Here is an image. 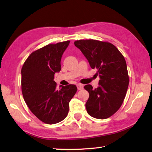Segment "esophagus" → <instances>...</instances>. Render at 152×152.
<instances>
[{
    "instance_id": "esophagus-1",
    "label": "esophagus",
    "mask_w": 152,
    "mask_h": 152,
    "mask_svg": "<svg viewBox=\"0 0 152 152\" xmlns=\"http://www.w3.org/2000/svg\"><path fill=\"white\" fill-rule=\"evenodd\" d=\"M77 88H78L79 90H81L83 88V85L82 84H77Z\"/></svg>"
}]
</instances>
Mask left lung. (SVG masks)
Returning a JSON list of instances; mask_svg holds the SVG:
<instances>
[{
	"label": "left lung",
	"instance_id": "1",
	"mask_svg": "<svg viewBox=\"0 0 152 152\" xmlns=\"http://www.w3.org/2000/svg\"><path fill=\"white\" fill-rule=\"evenodd\" d=\"M91 67L97 70L99 86L84 88L89 93L85 107L90 116L98 119L111 116L121 107L129 84L127 65L124 56L113 44L94 39L74 42Z\"/></svg>",
	"mask_w": 152,
	"mask_h": 152
}]
</instances>
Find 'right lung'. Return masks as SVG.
I'll use <instances>...</instances> for the list:
<instances>
[{"label":"right lung","instance_id":"obj_1","mask_svg":"<svg viewBox=\"0 0 152 152\" xmlns=\"http://www.w3.org/2000/svg\"><path fill=\"white\" fill-rule=\"evenodd\" d=\"M69 41L48 44L31 53L21 70L22 91L31 113L43 122L54 124L68 114L69 103L75 95V85L59 86L54 75L61 70V59Z\"/></svg>","mask_w":152,"mask_h":152}]
</instances>
